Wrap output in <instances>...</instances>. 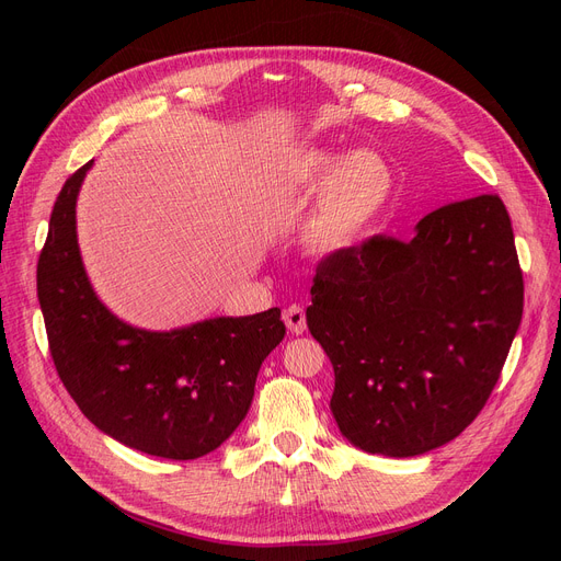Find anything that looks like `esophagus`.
Returning a JSON list of instances; mask_svg holds the SVG:
<instances>
[{"instance_id": "obj_1", "label": "esophagus", "mask_w": 561, "mask_h": 561, "mask_svg": "<svg viewBox=\"0 0 561 561\" xmlns=\"http://www.w3.org/2000/svg\"><path fill=\"white\" fill-rule=\"evenodd\" d=\"M283 320L287 330H290L293 334H304L307 332V313H304V309L299 307V304H293V307H287L283 311Z\"/></svg>"}]
</instances>
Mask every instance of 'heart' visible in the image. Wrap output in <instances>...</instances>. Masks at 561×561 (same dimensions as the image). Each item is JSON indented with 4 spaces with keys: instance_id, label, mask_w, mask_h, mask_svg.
<instances>
[{
    "instance_id": "1",
    "label": "heart",
    "mask_w": 561,
    "mask_h": 561,
    "mask_svg": "<svg viewBox=\"0 0 561 561\" xmlns=\"http://www.w3.org/2000/svg\"><path fill=\"white\" fill-rule=\"evenodd\" d=\"M285 173L295 192H316L301 219L299 241L318 257L358 245L396 192L393 165L377 151L313 145L290 157Z\"/></svg>"
}]
</instances>
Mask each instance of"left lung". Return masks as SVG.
Returning a JSON list of instances; mask_svg holds the SVG:
<instances>
[{
	"mask_svg": "<svg viewBox=\"0 0 561 561\" xmlns=\"http://www.w3.org/2000/svg\"><path fill=\"white\" fill-rule=\"evenodd\" d=\"M522 307L513 225L496 194L428 213L412 241L375 236L320 262L307 322L334 367L339 431L393 458L451 443L494 390Z\"/></svg>",
	"mask_w": 561,
	"mask_h": 561,
	"instance_id": "1",
	"label": "left lung"
}]
</instances>
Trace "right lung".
Returning <instances> with one entry per match:
<instances>
[{
	"mask_svg": "<svg viewBox=\"0 0 561 561\" xmlns=\"http://www.w3.org/2000/svg\"><path fill=\"white\" fill-rule=\"evenodd\" d=\"M91 165L58 194L37 264L50 355L95 428L149 456L192 461L241 426L257 371L285 336L280 309L163 332L114 316L93 290L77 241V198Z\"/></svg>",
	"mask_w": 561,
	"mask_h": 561,
	"instance_id": "1",
	"label": "right lung"
}]
</instances>
